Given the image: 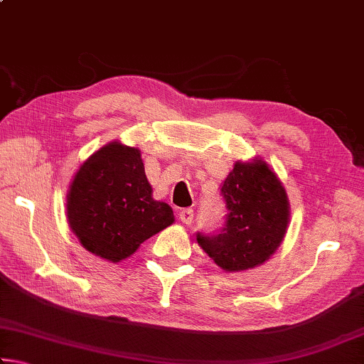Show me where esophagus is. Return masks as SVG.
Returning <instances> with one entry per match:
<instances>
[{"label": "esophagus", "instance_id": "esophagus-1", "mask_svg": "<svg viewBox=\"0 0 364 364\" xmlns=\"http://www.w3.org/2000/svg\"><path fill=\"white\" fill-rule=\"evenodd\" d=\"M193 218H194V210H193V208H183V210L180 212V220L183 221L184 225L193 223Z\"/></svg>", "mask_w": 364, "mask_h": 364}]
</instances>
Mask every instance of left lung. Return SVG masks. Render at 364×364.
<instances>
[{
	"instance_id": "left-lung-1",
	"label": "left lung",
	"mask_w": 364,
	"mask_h": 364,
	"mask_svg": "<svg viewBox=\"0 0 364 364\" xmlns=\"http://www.w3.org/2000/svg\"><path fill=\"white\" fill-rule=\"evenodd\" d=\"M226 220L218 232H197V242L226 273L255 268L279 247L289 225L286 189L262 159L236 162L221 186Z\"/></svg>"
}]
</instances>
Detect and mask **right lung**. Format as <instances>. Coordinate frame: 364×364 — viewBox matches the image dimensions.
Listing matches in <instances>:
<instances>
[{"mask_svg":"<svg viewBox=\"0 0 364 364\" xmlns=\"http://www.w3.org/2000/svg\"><path fill=\"white\" fill-rule=\"evenodd\" d=\"M67 220L86 250L117 263L175 217L152 197L139 149L112 141L80 165L67 194Z\"/></svg>","mask_w":364,"mask_h":364,"instance_id":"right-lung-1","label":"right lung"}]
</instances>
